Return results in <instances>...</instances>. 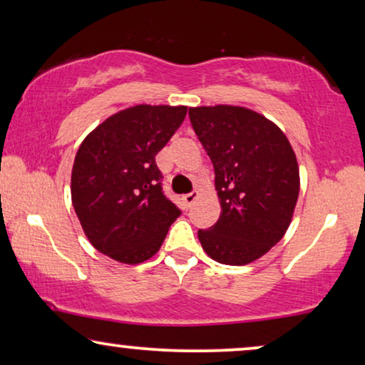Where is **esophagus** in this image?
<instances>
[{
    "label": "esophagus",
    "instance_id": "34e87169",
    "mask_svg": "<svg viewBox=\"0 0 365 365\" xmlns=\"http://www.w3.org/2000/svg\"><path fill=\"white\" fill-rule=\"evenodd\" d=\"M199 197V191H192V192H189V194H186V196H182V204H184V207L186 209H189L194 204V201H196V199Z\"/></svg>",
    "mask_w": 365,
    "mask_h": 365
}]
</instances>
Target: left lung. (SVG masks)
<instances>
[{"label": "left lung", "mask_w": 365, "mask_h": 365, "mask_svg": "<svg viewBox=\"0 0 365 365\" xmlns=\"http://www.w3.org/2000/svg\"><path fill=\"white\" fill-rule=\"evenodd\" d=\"M214 166L221 216L197 237L214 261L244 266L281 241L292 221L301 179L296 153L266 116L231 104L189 108Z\"/></svg>", "instance_id": "obj_1"}]
</instances>
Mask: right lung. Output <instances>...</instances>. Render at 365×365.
<instances>
[{
  "instance_id": "obj_1",
  "label": "right lung",
  "mask_w": 365,
  "mask_h": 365,
  "mask_svg": "<svg viewBox=\"0 0 365 365\" xmlns=\"http://www.w3.org/2000/svg\"><path fill=\"white\" fill-rule=\"evenodd\" d=\"M186 113V106L168 104L126 108L93 129L78 149L73 207L89 242L114 261H148L181 214L164 196L156 154Z\"/></svg>"
}]
</instances>
